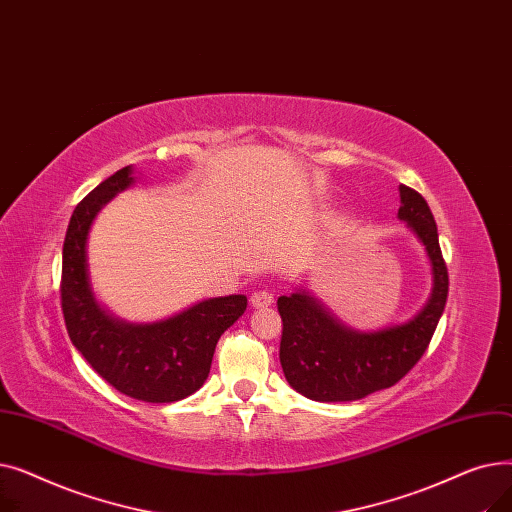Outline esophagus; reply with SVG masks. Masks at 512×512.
I'll return each mask as SVG.
<instances>
[{"label":"esophagus","instance_id":"34e87169","mask_svg":"<svg viewBox=\"0 0 512 512\" xmlns=\"http://www.w3.org/2000/svg\"><path fill=\"white\" fill-rule=\"evenodd\" d=\"M274 303V294L270 290H257L251 294V307L265 309Z\"/></svg>","mask_w":512,"mask_h":512}]
</instances>
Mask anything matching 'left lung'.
I'll list each match as a JSON object with an SVG mask.
<instances>
[{"label": "left lung", "mask_w": 512, "mask_h": 512, "mask_svg": "<svg viewBox=\"0 0 512 512\" xmlns=\"http://www.w3.org/2000/svg\"><path fill=\"white\" fill-rule=\"evenodd\" d=\"M398 218L423 242L434 278L432 297L407 324L365 334L344 328L303 288L278 299L282 371L303 396L344 402L390 388L417 365L432 342L448 299V270L438 226L427 201L405 184H400Z\"/></svg>", "instance_id": "8db88e82"}]
</instances>
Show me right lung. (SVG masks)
<instances>
[{"instance_id":"add662e5","label":"right lung","mask_w":512,"mask_h":512,"mask_svg":"<svg viewBox=\"0 0 512 512\" xmlns=\"http://www.w3.org/2000/svg\"><path fill=\"white\" fill-rule=\"evenodd\" d=\"M132 180L126 166L76 205L62 251V313L72 344L107 384L137 400L174 402L205 384L215 344L245 313L247 297L207 299L145 326L124 324L97 305L87 272V236L99 209Z\"/></svg>"}]
</instances>
